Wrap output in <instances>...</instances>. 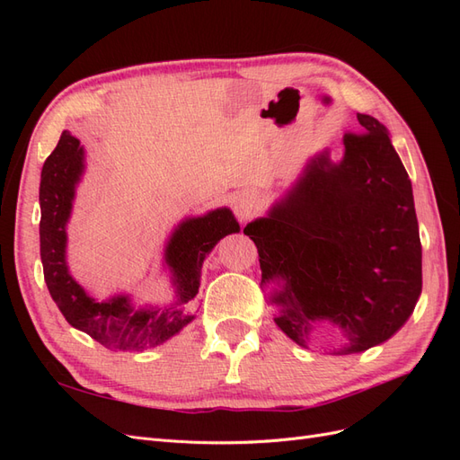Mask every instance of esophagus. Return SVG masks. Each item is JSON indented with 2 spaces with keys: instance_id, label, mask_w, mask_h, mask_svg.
Returning <instances> with one entry per match:
<instances>
[{
  "instance_id": "1",
  "label": "esophagus",
  "mask_w": 460,
  "mask_h": 460,
  "mask_svg": "<svg viewBox=\"0 0 460 460\" xmlns=\"http://www.w3.org/2000/svg\"><path fill=\"white\" fill-rule=\"evenodd\" d=\"M257 203H259L257 191H253V190H242V191H238L234 196L232 208H234L235 217H238L240 220H247L249 217L255 213Z\"/></svg>"
}]
</instances>
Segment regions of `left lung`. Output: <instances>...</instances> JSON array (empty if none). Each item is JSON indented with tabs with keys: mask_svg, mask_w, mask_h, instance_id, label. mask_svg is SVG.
Listing matches in <instances>:
<instances>
[{
	"mask_svg": "<svg viewBox=\"0 0 460 460\" xmlns=\"http://www.w3.org/2000/svg\"><path fill=\"white\" fill-rule=\"evenodd\" d=\"M357 119L363 134L343 136L340 161L328 147L314 153L267 215L243 228L276 326L307 349L320 324L340 328L345 343L332 355L387 341L422 294L411 178L384 124Z\"/></svg>",
	"mask_w": 460,
	"mask_h": 460,
	"instance_id": "obj_1",
	"label": "left lung"
}]
</instances>
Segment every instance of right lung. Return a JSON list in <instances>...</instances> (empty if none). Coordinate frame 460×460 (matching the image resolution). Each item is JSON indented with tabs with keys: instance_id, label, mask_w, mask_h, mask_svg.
Listing matches in <instances>:
<instances>
[{
	"instance_id": "1",
	"label": "right lung",
	"mask_w": 460,
	"mask_h": 460,
	"mask_svg": "<svg viewBox=\"0 0 460 460\" xmlns=\"http://www.w3.org/2000/svg\"><path fill=\"white\" fill-rule=\"evenodd\" d=\"M84 172L86 151L65 130L46 159L40 180V257L48 289L66 323L107 349H151L176 336L196 318L186 307L199 291L203 262L225 235L240 232V225L228 207L178 222L163 249V270L172 288L171 303L136 307L128 294L97 301L75 280L66 261V225Z\"/></svg>"
}]
</instances>
